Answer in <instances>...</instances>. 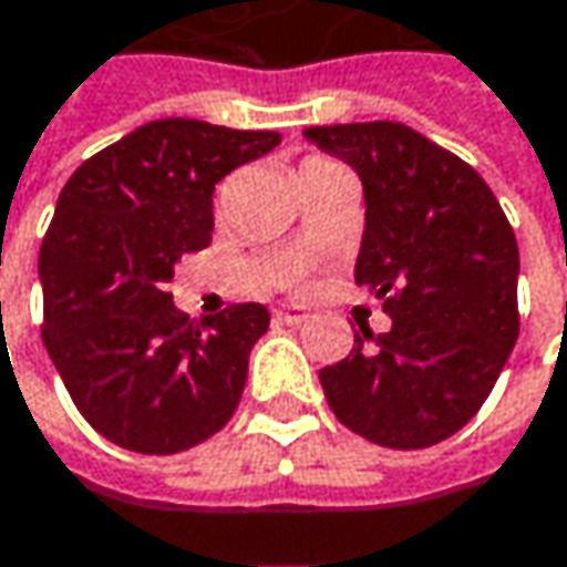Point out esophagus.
Here are the masks:
<instances>
[{
    "mask_svg": "<svg viewBox=\"0 0 567 567\" xmlns=\"http://www.w3.org/2000/svg\"><path fill=\"white\" fill-rule=\"evenodd\" d=\"M272 315H276L282 324H301V321L308 318V311H305V308H298V305H279Z\"/></svg>",
    "mask_w": 567,
    "mask_h": 567,
    "instance_id": "obj_1",
    "label": "esophagus"
}]
</instances>
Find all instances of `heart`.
Listing matches in <instances>:
<instances>
[{"label":"heart","instance_id":"1","mask_svg":"<svg viewBox=\"0 0 567 567\" xmlns=\"http://www.w3.org/2000/svg\"><path fill=\"white\" fill-rule=\"evenodd\" d=\"M328 165H337V162H328V158H308L301 165V172H311V168H328Z\"/></svg>","mask_w":567,"mask_h":567}]
</instances>
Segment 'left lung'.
<instances>
[{"label": "left lung", "mask_w": 567, "mask_h": 567, "mask_svg": "<svg viewBox=\"0 0 567 567\" xmlns=\"http://www.w3.org/2000/svg\"><path fill=\"white\" fill-rule=\"evenodd\" d=\"M367 197L357 285L392 318L321 370L328 405L383 447H432L487 402L519 337V246L487 181L402 123L311 126Z\"/></svg>", "instance_id": "8db88e82"}]
</instances>
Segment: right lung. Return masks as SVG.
<instances>
[{
  "label": "right lung",
  "instance_id": "obj_1",
  "mask_svg": "<svg viewBox=\"0 0 567 567\" xmlns=\"http://www.w3.org/2000/svg\"><path fill=\"white\" fill-rule=\"evenodd\" d=\"M279 142L155 120L64 184L38 256L41 337L80 415L113 444L178 454L233 419L269 311L246 301L197 321L168 282L181 256L210 243L214 184Z\"/></svg>",
  "mask_w": 567,
  "mask_h": 567
}]
</instances>
